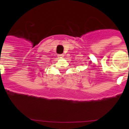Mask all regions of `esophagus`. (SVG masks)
Here are the masks:
<instances>
[{
  "label": "esophagus",
  "instance_id": "esophagus-1",
  "mask_svg": "<svg viewBox=\"0 0 129 129\" xmlns=\"http://www.w3.org/2000/svg\"><path fill=\"white\" fill-rule=\"evenodd\" d=\"M58 57L59 58V59H61V58H62L64 57V54H59L57 55Z\"/></svg>",
  "mask_w": 129,
  "mask_h": 129
}]
</instances>
